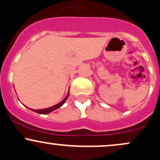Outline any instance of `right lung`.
<instances>
[{"mask_svg": "<svg viewBox=\"0 0 160 160\" xmlns=\"http://www.w3.org/2000/svg\"><path fill=\"white\" fill-rule=\"evenodd\" d=\"M68 96H69V92H68V95H67V97H66L65 99H63V100H62L61 102H59V103H58V104H56V105L52 106V107H51V108H46V109H40V110H33V109H30V108H29V109L32 110V111H33L36 112V113H40V114H47V113H50V112L53 111H54V110L58 109V108H60V107H61V106L63 105L64 103H65V101L67 100L68 98Z\"/></svg>", "mask_w": 160, "mask_h": 160, "instance_id": "1", "label": "right lung"}]
</instances>
